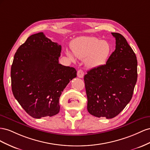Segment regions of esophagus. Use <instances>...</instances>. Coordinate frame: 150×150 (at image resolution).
Masks as SVG:
<instances>
[{"mask_svg": "<svg viewBox=\"0 0 150 150\" xmlns=\"http://www.w3.org/2000/svg\"><path fill=\"white\" fill-rule=\"evenodd\" d=\"M84 75V72L82 69H79L77 71V76L79 78H83Z\"/></svg>", "mask_w": 150, "mask_h": 150, "instance_id": "1", "label": "esophagus"}]
</instances>
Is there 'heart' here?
I'll use <instances>...</instances> for the list:
<instances>
[{"label":"heart","mask_w":150,"mask_h":150,"mask_svg":"<svg viewBox=\"0 0 150 150\" xmlns=\"http://www.w3.org/2000/svg\"><path fill=\"white\" fill-rule=\"evenodd\" d=\"M71 50L76 58H85V65L87 67L97 68L105 63L112 51V46L107 41L100 40L96 37L83 36L74 41ZM67 54L74 60V54L69 51H67Z\"/></svg>","instance_id":"obj_1"}]
</instances>
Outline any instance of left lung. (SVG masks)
I'll list each match as a JSON object with an SVG mask.
<instances>
[{"instance_id": "left-lung-1", "label": "left lung", "mask_w": 150, "mask_h": 150, "mask_svg": "<svg viewBox=\"0 0 150 150\" xmlns=\"http://www.w3.org/2000/svg\"><path fill=\"white\" fill-rule=\"evenodd\" d=\"M115 50L106 64L93 68L84 76L88 112L111 119L130 102L138 77L134 52L121 34L112 33Z\"/></svg>"}]
</instances>
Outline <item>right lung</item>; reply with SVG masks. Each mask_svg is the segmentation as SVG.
Instances as JSON below:
<instances>
[{"label": "right lung", "mask_w": 150, "mask_h": 150, "mask_svg": "<svg viewBox=\"0 0 150 150\" xmlns=\"http://www.w3.org/2000/svg\"><path fill=\"white\" fill-rule=\"evenodd\" d=\"M61 51V45L39 33L30 36L15 53L11 70L12 91L34 118L57 114L59 97L76 76L75 68L59 63Z\"/></svg>", "instance_id": "1"}]
</instances>
